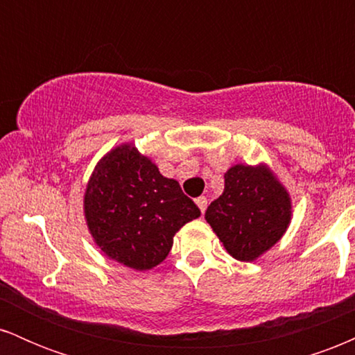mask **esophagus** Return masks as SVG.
Returning <instances> with one entry per match:
<instances>
[{
    "mask_svg": "<svg viewBox=\"0 0 355 355\" xmlns=\"http://www.w3.org/2000/svg\"><path fill=\"white\" fill-rule=\"evenodd\" d=\"M195 203H197L198 209H200V211L203 214V211L207 210V203H209V202H207V198H205V197H198L197 200H195Z\"/></svg>",
    "mask_w": 355,
    "mask_h": 355,
    "instance_id": "obj_1",
    "label": "esophagus"
}]
</instances>
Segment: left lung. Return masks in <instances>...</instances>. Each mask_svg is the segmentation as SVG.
<instances>
[{
  "label": "left lung",
  "mask_w": 355,
  "mask_h": 355,
  "mask_svg": "<svg viewBox=\"0 0 355 355\" xmlns=\"http://www.w3.org/2000/svg\"><path fill=\"white\" fill-rule=\"evenodd\" d=\"M223 177L225 189L209 205L205 220L234 259L254 262L291 225V195L266 164L234 165Z\"/></svg>",
  "instance_id": "8db88e82"
}]
</instances>
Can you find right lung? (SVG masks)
<instances>
[{"mask_svg":"<svg viewBox=\"0 0 355 355\" xmlns=\"http://www.w3.org/2000/svg\"><path fill=\"white\" fill-rule=\"evenodd\" d=\"M89 234L108 259L150 270L172 250L173 235L200 210L133 144L112 148L96 164L83 198Z\"/></svg>","mask_w":355,"mask_h":355,"instance_id":"add662e5","label":"right lung"}]
</instances>
